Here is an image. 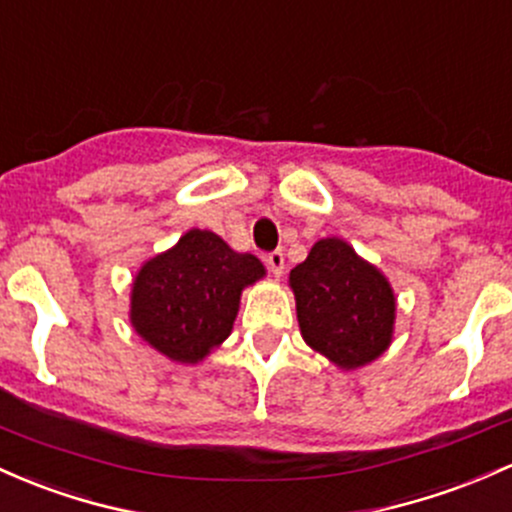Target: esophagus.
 <instances>
[{"label": "esophagus", "mask_w": 512, "mask_h": 512, "mask_svg": "<svg viewBox=\"0 0 512 512\" xmlns=\"http://www.w3.org/2000/svg\"><path fill=\"white\" fill-rule=\"evenodd\" d=\"M265 260H267L269 272H272L274 277H282V274H284V252H282V250L269 252Z\"/></svg>", "instance_id": "esophagus-1"}]
</instances>
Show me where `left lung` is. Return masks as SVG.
Here are the masks:
<instances>
[{
	"mask_svg": "<svg viewBox=\"0 0 512 512\" xmlns=\"http://www.w3.org/2000/svg\"><path fill=\"white\" fill-rule=\"evenodd\" d=\"M301 335L342 369L364 367L389 347L396 299L379 269L345 240L325 238L289 274Z\"/></svg>",
	"mask_w": 512,
	"mask_h": 512,
	"instance_id": "left-lung-1",
	"label": "left lung"
}]
</instances>
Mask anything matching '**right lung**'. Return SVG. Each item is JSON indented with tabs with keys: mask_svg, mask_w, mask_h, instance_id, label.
Instances as JSON below:
<instances>
[{
	"mask_svg": "<svg viewBox=\"0 0 512 512\" xmlns=\"http://www.w3.org/2000/svg\"><path fill=\"white\" fill-rule=\"evenodd\" d=\"M265 277L255 255L235 252L211 230H189L145 262L131 291V323L174 362L194 364L230 335L240 291Z\"/></svg>",
	"mask_w": 512,
	"mask_h": 512,
	"instance_id": "obj_1",
	"label": "right lung"
}]
</instances>
